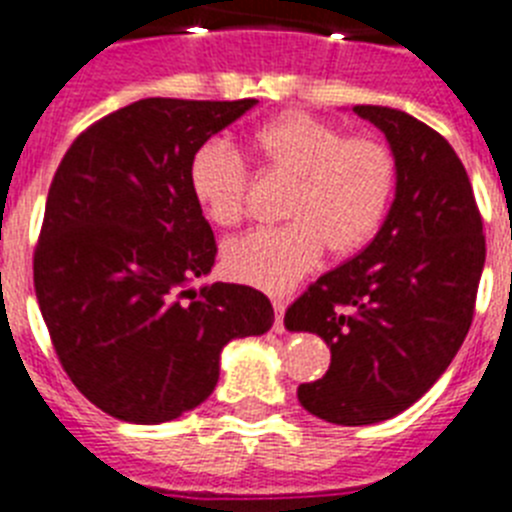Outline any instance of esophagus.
Returning <instances> with one entry per match:
<instances>
[{
    "label": "esophagus",
    "mask_w": 512,
    "mask_h": 512,
    "mask_svg": "<svg viewBox=\"0 0 512 512\" xmlns=\"http://www.w3.org/2000/svg\"><path fill=\"white\" fill-rule=\"evenodd\" d=\"M271 305H274V312H277L274 330H277V333H284V310H287V302H284V297H274V300H271Z\"/></svg>",
    "instance_id": "obj_1"
}]
</instances>
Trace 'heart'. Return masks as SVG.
Listing matches in <instances>:
<instances>
[{"instance_id": "b5f03b06", "label": "heart", "mask_w": 512, "mask_h": 512, "mask_svg": "<svg viewBox=\"0 0 512 512\" xmlns=\"http://www.w3.org/2000/svg\"><path fill=\"white\" fill-rule=\"evenodd\" d=\"M248 148L269 176L292 179L282 217L225 243L230 277L282 292L318 264L325 246L348 256L372 241L397 189V156L374 135L310 112H284L248 135ZM189 189L212 225L233 228L246 217V169L225 140H207L189 158Z\"/></svg>"}]
</instances>
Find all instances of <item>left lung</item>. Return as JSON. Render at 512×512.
<instances>
[{"instance_id":"obj_1","label":"left lung","mask_w":512,"mask_h":512,"mask_svg":"<svg viewBox=\"0 0 512 512\" xmlns=\"http://www.w3.org/2000/svg\"><path fill=\"white\" fill-rule=\"evenodd\" d=\"M397 156V192L374 241L287 307L289 330L330 346L323 379L297 387L302 408L336 425L408 410L456 356L485 266L482 215L449 140L408 112L356 104Z\"/></svg>"}]
</instances>
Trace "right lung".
<instances>
[{
	"instance_id": "1",
	"label": "right lung",
	"mask_w": 512,
	"mask_h": 512,
	"mask_svg": "<svg viewBox=\"0 0 512 512\" xmlns=\"http://www.w3.org/2000/svg\"><path fill=\"white\" fill-rule=\"evenodd\" d=\"M256 99L148 97L89 125L48 189L35 295L63 372L107 415L156 425L215 390L220 351L274 323L269 297L215 282L189 158Z\"/></svg>"
}]
</instances>
